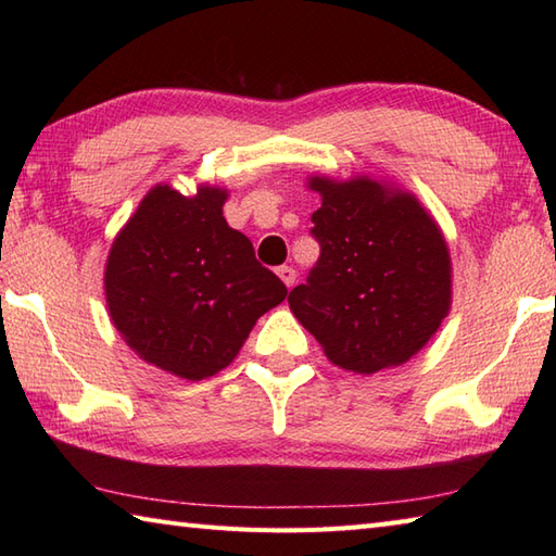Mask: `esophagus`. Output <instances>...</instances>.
Returning <instances> with one entry per match:
<instances>
[{
    "label": "esophagus",
    "instance_id": "1",
    "mask_svg": "<svg viewBox=\"0 0 556 556\" xmlns=\"http://www.w3.org/2000/svg\"><path fill=\"white\" fill-rule=\"evenodd\" d=\"M277 275H279V279L285 281V285L291 289L293 285H296V269L293 267H289V265H281V267H277Z\"/></svg>",
    "mask_w": 556,
    "mask_h": 556
}]
</instances>
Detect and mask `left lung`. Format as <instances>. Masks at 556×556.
<instances>
[{
    "mask_svg": "<svg viewBox=\"0 0 556 556\" xmlns=\"http://www.w3.org/2000/svg\"><path fill=\"white\" fill-rule=\"evenodd\" d=\"M313 212L320 257L289 293L291 313L344 370L370 375L406 363L448 313L452 263L434 219L408 193L372 179L329 181Z\"/></svg>",
    "mask_w": 556,
    "mask_h": 556,
    "instance_id": "obj_1",
    "label": "left lung"
}]
</instances>
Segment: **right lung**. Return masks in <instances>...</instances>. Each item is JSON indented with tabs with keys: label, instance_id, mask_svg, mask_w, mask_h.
<instances>
[{
	"label": "right lung",
	"instance_id": "add662e5",
	"mask_svg": "<svg viewBox=\"0 0 556 556\" xmlns=\"http://www.w3.org/2000/svg\"><path fill=\"white\" fill-rule=\"evenodd\" d=\"M227 193L203 186L186 198L155 186L108 257L110 315L140 358L184 380L233 361L255 320L287 299L253 243L222 215Z\"/></svg>",
	"mask_w": 556,
	"mask_h": 556
}]
</instances>
